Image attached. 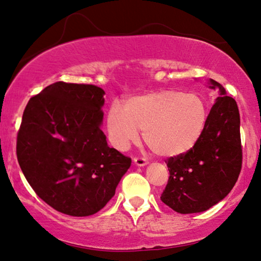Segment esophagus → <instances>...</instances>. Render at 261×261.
Returning <instances> with one entry per match:
<instances>
[{
  "label": "esophagus",
  "mask_w": 261,
  "mask_h": 261,
  "mask_svg": "<svg viewBox=\"0 0 261 261\" xmlns=\"http://www.w3.org/2000/svg\"><path fill=\"white\" fill-rule=\"evenodd\" d=\"M134 163L138 167H144L148 164V161H146V159H144V157H135Z\"/></svg>",
  "instance_id": "1"
}]
</instances>
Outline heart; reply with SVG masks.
I'll return each instance as SVG.
<instances>
[{"label":"heart","mask_w":261,"mask_h":261,"mask_svg":"<svg viewBox=\"0 0 261 261\" xmlns=\"http://www.w3.org/2000/svg\"><path fill=\"white\" fill-rule=\"evenodd\" d=\"M208 119V108L199 94L177 90L132 97L113 104L108 115L112 144L126 150L144 130V141L157 155L175 157L188 152L199 141Z\"/></svg>","instance_id":"heart-1"}]
</instances>
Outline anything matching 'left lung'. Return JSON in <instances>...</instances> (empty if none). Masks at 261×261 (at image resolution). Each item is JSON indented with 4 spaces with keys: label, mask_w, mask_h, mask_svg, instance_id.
<instances>
[{
    "label": "left lung",
    "mask_w": 261,
    "mask_h": 261,
    "mask_svg": "<svg viewBox=\"0 0 261 261\" xmlns=\"http://www.w3.org/2000/svg\"><path fill=\"white\" fill-rule=\"evenodd\" d=\"M219 97L195 145L167 161L169 179L161 200L175 212L192 214L225 199L238 181L242 164L240 115L237 101L211 79Z\"/></svg>",
    "instance_id": "8db88e82"
}]
</instances>
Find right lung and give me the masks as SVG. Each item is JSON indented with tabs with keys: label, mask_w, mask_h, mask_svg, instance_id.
<instances>
[{
	"label": "right lung",
	"mask_w": 261,
	"mask_h": 261,
	"mask_svg": "<svg viewBox=\"0 0 261 261\" xmlns=\"http://www.w3.org/2000/svg\"><path fill=\"white\" fill-rule=\"evenodd\" d=\"M104 90L58 82L29 99L16 141L17 161L33 190L71 216L104 208L131 166L101 131Z\"/></svg>",
	"instance_id": "obj_1"
}]
</instances>
